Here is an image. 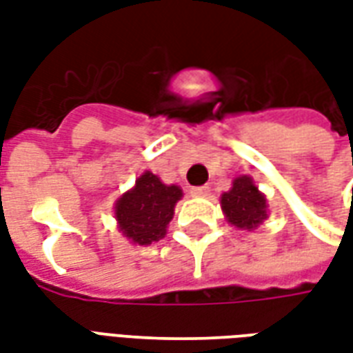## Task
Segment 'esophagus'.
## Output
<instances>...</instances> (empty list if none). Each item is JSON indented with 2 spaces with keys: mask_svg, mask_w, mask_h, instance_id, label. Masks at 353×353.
I'll return each mask as SVG.
<instances>
[{
  "mask_svg": "<svg viewBox=\"0 0 353 353\" xmlns=\"http://www.w3.org/2000/svg\"><path fill=\"white\" fill-rule=\"evenodd\" d=\"M191 194H192V196H208V194H210V187H208V185L192 187Z\"/></svg>",
  "mask_w": 353,
  "mask_h": 353,
  "instance_id": "1",
  "label": "esophagus"
}]
</instances>
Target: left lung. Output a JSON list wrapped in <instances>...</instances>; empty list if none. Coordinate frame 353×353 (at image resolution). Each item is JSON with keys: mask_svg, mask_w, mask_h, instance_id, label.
Masks as SVG:
<instances>
[{"mask_svg": "<svg viewBox=\"0 0 353 353\" xmlns=\"http://www.w3.org/2000/svg\"><path fill=\"white\" fill-rule=\"evenodd\" d=\"M221 210L227 221L242 230L257 229L268 215L265 194L257 189L250 176L236 177L230 191L223 192Z\"/></svg>", "mask_w": 353, "mask_h": 353, "instance_id": "1", "label": "left lung"}]
</instances>
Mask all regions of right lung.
Returning a JSON list of instances; mask_svg holds the SVG:
<instances>
[{
    "mask_svg": "<svg viewBox=\"0 0 353 353\" xmlns=\"http://www.w3.org/2000/svg\"><path fill=\"white\" fill-rule=\"evenodd\" d=\"M183 191L177 185L162 183L153 172H143L136 185L115 202L117 227L130 242L149 245L166 236L174 208Z\"/></svg>",
    "mask_w": 353,
    "mask_h": 353,
    "instance_id": "1",
    "label": "right lung"
}]
</instances>
